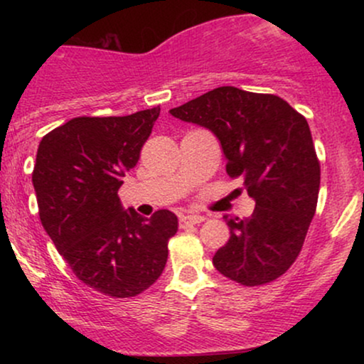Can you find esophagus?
<instances>
[{
	"label": "esophagus",
	"mask_w": 364,
	"mask_h": 364,
	"mask_svg": "<svg viewBox=\"0 0 364 364\" xmlns=\"http://www.w3.org/2000/svg\"><path fill=\"white\" fill-rule=\"evenodd\" d=\"M203 217L202 215H183L181 219H179V224L181 225H186V224H190V225H196V224H202L203 223Z\"/></svg>",
	"instance_id": "34e87169"
}]
</instances>
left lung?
<instances>
[{
  "mask_svg": "<svg viewBox=\"0 0 364 364\" xmlns=\"http://www.w3.org/2000/svg\"><path fill=\"white\" fill-rule=\"evenodd\" d=\"M171 114L210 129L225 173L255 198L252 217H224L231 236L212 258L215 269L250 287L281 277L301 252L318 202L320 161L306 118L277 95L236 87H217Z\"/></svg>",
  "mask_w": 364,
  "mask_h": 364,
  "instance_id": "left-lung-1",
  "label": "left lung"
}]
</instances>
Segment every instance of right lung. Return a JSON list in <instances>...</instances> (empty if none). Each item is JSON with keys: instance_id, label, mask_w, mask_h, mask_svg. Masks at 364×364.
<instances>
[{"instance_id": "right-lung-1", "label": "right lung", "mask_w": 364, "mask_h": 364, "mask_svg": "<svg viewBox=\"0 0 364 364\" xmlns=\"http://www.w3.org/2000/svg\"><path fill=\"white\" fill-rule=\"evenodd\" d=\"M161 107L128 116H78L43 136L32 183L46 232L73 274L111 298H133L168 262L178 217L121 207L118 190L140 159Z\"/></svg>"}]
</instances>
